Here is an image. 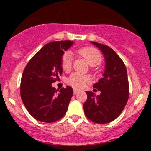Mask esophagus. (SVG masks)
Returning <instances> with one entry per match:
<instances>
[{
    "label": "esophagus",
    "mask_w": 151,
    "mask_h": 151,
    "mask_svg": "<svg viewBox=\"0 0 151 151\" xmlns=\"http://www.w3.org/2000/svg\"><path fill=\"white\" fill-rule=\"evenodd\" d=\"M78 93H79L78 90H77V89H74V95H77V94Z\"/></svg>",
    "instance_id": "obj_1"
}]
</instances>
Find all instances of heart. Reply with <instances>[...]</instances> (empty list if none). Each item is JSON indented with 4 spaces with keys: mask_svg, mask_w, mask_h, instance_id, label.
I'll return each mask as SVG.
<instances>
[{
    "mask_svg": "<svg viewBox=\"0 0 151 151\" xmlns=\"http://www.w3.org/2000/svg\"><path fill=\"white\" fill-rule=\"evenodd\" d=\"M77 53L85 58V60L88 61L91 66H97L101 61V55L96 49L93 47H84L80 49L77 51ZM62 68L65 71H69L72 66V54L71 52H67L62 57L61 60ZM90 81V77L84 74L74 73L68 77V84L77 88H81L85 85V83Z\"/></svg>",
    "mask_w": 151,
    "mask_h": 151,
    "instance_id": "obj_1",
    "label": "heart"
}]
</instances>
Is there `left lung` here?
<instances>
[{
	"instance_id": "1",
	"label": "left lung",
	"mask_w": 151,
	"mask_h": 151,
	"mask_svg": "<svg viewBox=\"0 0 151 151\" xmlns=\"http://www.w3.org/2000/svg\"><path fill=\"white\" fill-rule=\"evenodd\" d=\"M102 52L105 69L102 77L93 85L101 92L96 95L86 91L88 98L83 104L87 118L96 123H107L116 119L124 109L129 95L127 71L124 63L112 49L91 42Z\"/></svg>"
}]
</instances>
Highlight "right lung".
<instances>
[{
  "label": "right lung",
  "mask_w": 151,
  "mask_h": 151,
  "mask_svg": "<svg viewBox=\"0 0 151 151\" xmlns=\"http://www.w3.org/2000/svg\"><path fill=\"white\" fill-rule=\"evenodd\" d=\"M74 42L60 41L47 44L25 66L21 79L20 96L29 113L36 120L52 123L66 113L73 95L71 87L56 90L52 83L63 72L61 60L64 51Z\"/></svg>",
  "instance_id": "right-lung-1"
}]
</instances>
